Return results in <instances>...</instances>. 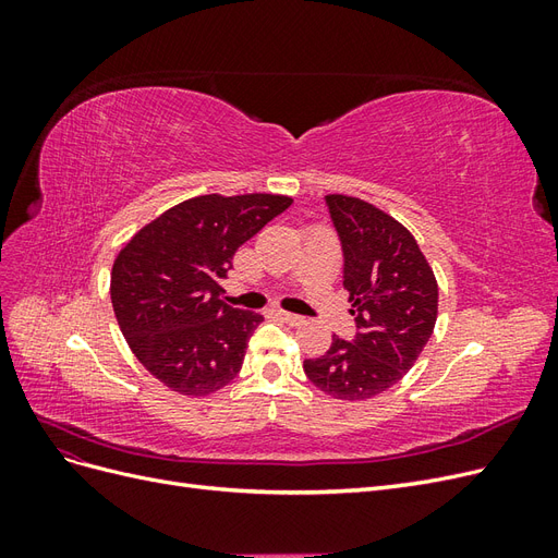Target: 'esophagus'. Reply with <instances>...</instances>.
<instances>
[{
    "label": "esophagus",
    "instance_id": "esophagus-1",
    "mask_svg": "<svg viewBox=\"0 0 558 558\" xmlns=\"http://www.w3.org/2000/svg\"><path fill=\"white\" fill-rule=\"evenodd\" d=\"M277 314H279V316H281V320H286V324H289V326H300V324H305V318H302L300 314L283 312V310H279Z\"/></svg>",
    "mask_w": 558,
    "mask_h": 558
}]
</instances>
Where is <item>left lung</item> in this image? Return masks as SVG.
Segmentation results:
<instances>
[{
  "label": "left lung",
  "mask_w": 558,
  "mask_h": 558,
  "mask_svg": "<svg viewBox=\"0 0 558 558\" xmlns=\"http://www.w3.org/2000/svg\"><path fill=\"white\" fill-rule=\"evenodd\" d=\"M342 248V286L349 291L356 335L332 337L305 373L340 400H367L398 384L430 340L437 283L416 240L396 218L363 199L326 195Z\"/></svg>",
  "instance_id": "obj_1"
}]
</instances>
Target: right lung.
Returning a JSON list of instances; mask_svg holds the SVG:
<instances>
[{
	"label": "right lung",
	"mask_w": 558,
	"mask_h": 558,
	"mask_svg": "<svg viewBox=\"0 0 558 558\" xmlns=\"http://www.w3.org/2000/svg\"><path fill=\"white\" fill-rule=\"evenodd\" d=\"M293 205L283 195H199L167 209L118 253L111 302L130 349L183 396L228 386L263 320L223 302L232 256Z\"/></svg>",
	"instance_id": "add662e5"
}]
</instances>
